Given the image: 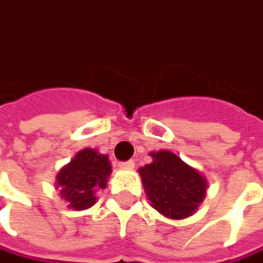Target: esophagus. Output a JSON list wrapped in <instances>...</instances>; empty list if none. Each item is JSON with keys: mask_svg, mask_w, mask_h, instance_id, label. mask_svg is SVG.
<instances>
[{"mask_svg": "<svg viewBox=\"0 0 263 263\" xmlns=\"http://www.w3.org/2000/svg\"><path fill=\"white\" fill-rule=\"evenodd\" d=\"M119 166L120 168H126V170H131V168H134L135 166V162L134 161H125V162H119Z\"/></svg>", "mask_w": 263, "mask_h": 263, "instance_id": "esophagus-1", "label": "esophagus"}]
</instances>
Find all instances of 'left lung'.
<instances>
[{
	"label": "left lung",
	"instance_id": "left-lung-1",
	"mask_svg": "<svg viewBox=\"0 0 263 263\" xmlns=\"http://www.w3.org/2000/svg\"><path fill=\"white\" fill-rule=\"evenodd\" d=\"M152 156L153 162L140 168V174L153 209L170 219L191 216L205 196L207 180L168 150Z\"/></svg>",
	"mask_w": 263,
	"mask_h": 263
}]
</instances>
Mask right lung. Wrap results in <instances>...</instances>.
<instances>
[{
    "label": "right lung",
    "mask_w": 263,
    "mask_h": 263,
    "mask_svg": "<svg viewBox=\"0 0 263 263\" xmlns=\"http://www.w3.org/2000/svg\"><path fill=\"white\" fill-rule=\"evenodd\" d=\"M110 173L108 156L85 148L58 173L56 183L61 187V196L70 204L68 207L86 210L95 204V192L105 187Z\"/></svg>",
    "instance_id": "1"
}]
</instances>
